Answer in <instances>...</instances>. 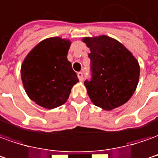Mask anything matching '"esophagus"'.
I'll list each match as a JSON object with an SVG mask.
<instances>
[{
    "mask_svg": "<svg viewBox=\"0 0 158 158\" xmlns=\"http://www.w3.org/2000/svg\"><path fill=\"white\" fill-rule=\"evenodd\" d=\"M77 75H78V78H79V81H83V79H84V75H83V73L81 72H79L77 73Z\"/></svg>",
    "mask_w": 158,
    "mask_h": 158,
    "instance_id": "obj_1",
    "label": "esophagus"
}]
</instances>
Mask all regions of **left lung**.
<instances>
[{
	"label": "left lung",
	"mask_w": 158,
	"mask_h": 158,
	"mask_svg": "<svg viewBox=\"0 0 158 158\" xmlns=\"http://www.w3.org/2000/svg\"><path fill=\"white\" fill-rule=\"evenodd\" d=\"M90 48L91 79L85 81L91 102L112 110L128 101L139 78V65L120 42L107 36L84 37Z\"/></svg>",
	"instance_id": "obj_1"
}]
</instances>
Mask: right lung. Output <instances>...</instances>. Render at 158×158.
<instances>
[{
  "instance_id": "add662e5",
  "label": "right lung",
  "mask_w": 158,
  "mask_h": 158,
  "mask_svg": "<svg viewBox=\"0 0 158 158\" xmlns=\"http://www.w3.org/2000/svg\"><path fill=\"white\" fill-rule=\"evenodd\" d=\"M71 42L50 37L40 42L27 55L21 66L25 92L33 102L51 110L62 105L72 87L79 82L68 60Z\"/></svg>"
}]
</instances>
